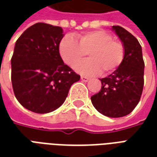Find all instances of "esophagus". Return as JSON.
I'll list each match as a JSON object with an SVG mask.
<instances>
[{"label": "esophagus", "instance_id": "34e87169", "mask_svg": "<svg viewBox=\"0 0 157 157\" xmlns=\"http://www.w3.org/2000/svg\"><path fill=\"white\" fill-rule=\"evenodd\" d=\"M81 80L83 82H88V80H89V78L86 77V76H81Z\"/></svg>", "mask_w": 157, "mask_h": 157}]
</instances>
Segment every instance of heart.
<instances>
[{
  "instance_id": "1",
  "label": "heart",
  "mask_w": 157,
  "mask_h": 157,
  "mask_svg": "<svg viewBox=\"0 0 157 157\" xmlns=\"http://www.w3.org/2000/svg\"><path fill=\"white\" fill-rule=\"evenodd\" d=\"M78 42L66 35L59 42V51L62 59L70 67L83 60L88 54L89 59L75 67L78 73L86 75H108L116 70L124 59L125 49L121 41L113 40L104 30H94L80 35Z\"/></svg>"
}]
</instances>
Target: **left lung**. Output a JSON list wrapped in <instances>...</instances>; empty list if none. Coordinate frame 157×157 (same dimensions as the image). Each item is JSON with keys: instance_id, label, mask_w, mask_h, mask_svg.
<instances>
[{"instance_id": "left-lung-1", "label": "left lung", "mask_w": 157, "mask_h": 157, "mask_svg": "<svg viewBox=\"0 0 157 157\" xmlns=\"http://www.w3.org/2000/svg\"><path fill=\"white\" fill-rule=\"evenodd\" d=\"M125 49L122 64L108 77L101 78L102 87L91 97L97 110L108 117L128 115L140 101L144 85V61L138 40L131 33L119 25H113Z\"/></svg>"}]
</instances>
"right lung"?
<instances>
[{"label":"right lung","instance_id":"1","mask_svg":"<svg viewBox=\"0 0 157 157\" xmlns=\"http://www.w3.org/2000/svg\"><path fill=\"white\" fill-rule=\"evenodd\" d=\"M63 29L36 23L25 29L15 44L11 58V83L24 108L36 113L59 108L80 76L63 63L59 45Z\"/></svg>","mask_w":157,"mask_h":157}]
</instances>
